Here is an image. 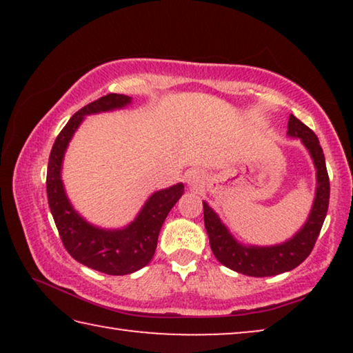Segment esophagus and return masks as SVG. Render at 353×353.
<instances>
[{
	"label": "esophagus",
	"mask_w": 353,
	"mask_h": 353,
	"mask_svg": "<svg viewBox=\"0 0 353 353\" xmlns=\"http://www.w3.org/2000/svg\"><path fill=\"white\" fill-rule=\"evenodd\" d=\"M187 182L188 185L193 190H198L201 187H204L205 183V176L204 172L199 171V170H194V171H190L188 172V177H187Z\"/></svg>",
	"instance_id": "obj_1"
}]
</instances>
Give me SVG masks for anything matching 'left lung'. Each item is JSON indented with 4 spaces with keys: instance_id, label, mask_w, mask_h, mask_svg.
I'll list each match as a JSON object with an SVG mask.
<instances>
[{
    "instance_id": "left-lung-1",
    "label": "left lung",
    "mask_w": 353,
    "mask_h": 353,
    "mask_svg": "<svg viewBox=\"0 0 353 353\" xmlns=\"http://www.w3.org/2000/svg\"><path fill=\"white\" fill-rule=\"evenodd\" d=\"M286 135L302 141L316 168V191L312 210H310L305 224L290 240L274 244V246L243 244L230 234L218 213L205 201L202 202L205 230L214 256L221 265L235 272L244 274V276L270 277L294 270L313 250L321 227L327 216L330 182H328L325 157L318 137L294 115H290Z\"/></svg>"
}]
</instances>
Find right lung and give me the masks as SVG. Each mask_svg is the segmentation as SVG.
Returning a JSON list of instances; mask_svg holds the SVG:
<instances>
[{"instance_id": "add662e5", "label": "right lung", "mask_w": 353, "mask_h": 353, "mask_svg": "<svg viewBox=\"0 0 353 353\" xmlns=\"http://www.w3.org/2000/svg\"><path fill=\"white\" fill-rule=\"evenodd\" d=\"M132 98L110 93L77 110L52 145L46 172V193L59 235L76 261L109 276L132 274L154 256L160 229L176 202L183 194V183L159 190L149 196L134 221L121 229L93 225L71 205L62 182V165L67 148L87 115L128 107Z\"/></svg>"}]
</instances>
